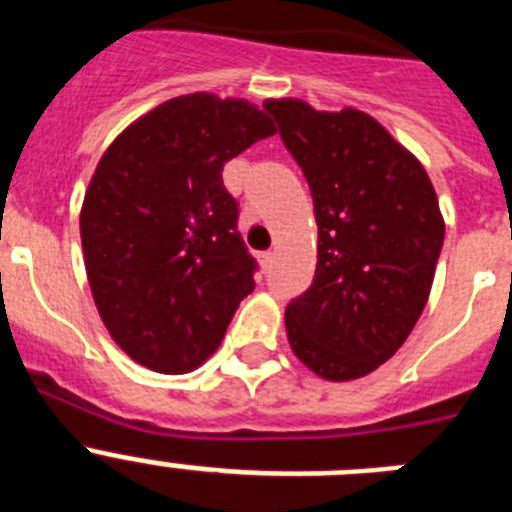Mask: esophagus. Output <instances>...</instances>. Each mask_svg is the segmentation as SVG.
Listing matches in <instances>:
<instances>
[{
    "mask_svg": "<svg viewBox=\"0 0 512 512\" xmlns=\"http://www.w3.org/2000/svg\"><path fill=\"white\" fill-rule=\"evenodd\" d=\"M259 264H261V269H271V264H274V251H264V253H261Z\"/></svg>",
    "mask_w": 512,
    "mask_h": 512,
    "instance_id": "1",
    "label": "esophagus"
}]
</instances>
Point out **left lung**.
<instances>
[{"label":"left lung","instance_id":"8db88e82","mask_svg":"<svg viewBox=\"0 0 512 512\" xmlns=\"http://www.w3.org/2000/svg\"><path fill=\"white\" fill-rule=\"evenodd\" d=\"M310 184L318 269L287 305L289 346L328 382L366 377L418 323L443 246V215L423 164L372 115L266 99Z\"/></svg>","mask_w":512,"mask_h":512}]
</instances>
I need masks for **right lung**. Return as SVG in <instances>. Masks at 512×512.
Instances as JSON below:
<instances>
[{
    "mask_svg": "<svg viewBox=\"0 0 512 512\" xmlns=\"http://www.w3.org/2000/svg\"><path fill=\"white\" fill-rule=\"evenodd\" d=\"M277 133L246 99L194 92L130 122L99 158L81 248L112 341L158 374H187L223 341L256 282L223 166Z\"/></svg>",
    "mask_w": 512,
    "mask_h": 512,
    "instance_id": "right-lung-1",
    "label": "right lung"
}]
</instances>
